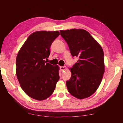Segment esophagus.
Returning a JSON list of instances; mask_svg holds the SVG:
<instances>
[{"label":"esophagus","mask_w":123,"mask_h":123,"mask_svg":"<svg viewBox=\"0 0 123 123\" xmlns=\"http://www.w3.org/2000/svg\"><path fill=\"white\" fill-rule=\"evenodd\" d=\"M66 67H60V70L62 71L65 70L66 69Z\"/></svg>","instance_id":"34e87169"}]
</instances>
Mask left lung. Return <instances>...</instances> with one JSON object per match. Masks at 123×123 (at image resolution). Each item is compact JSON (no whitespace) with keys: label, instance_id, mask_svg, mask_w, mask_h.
<instances>
[{"label":"left lung","instance_id":"1","mask_svg":"<svg viewBox=\"0 0 123 123\" xmlns=\"http://www.w3.org/2000/svg\"><path fill=\"white\" fill-rule=\"evenodd\" d=\"M73 56L79 61L72 68L70 79L66 81L70 93L78 99L92 95L97 90L105 72L102 47L90 33L83 29L61 30Z\"/></svg>","mask_w":123,"mask_h":123}]
</instances>
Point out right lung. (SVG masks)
<instances>
[{"label": "right lung", "mask_w": 123, "mask_h": 123, "mask_svg": "<svg viewBox=\"0 0 123 123\" xmlns=\"http://www.w3.org/2000/svg\"><path fill=\"white\" fill-rule=\"evenodd\" d=\"M59 35L55 31H36L30 35L16 57V75L20 87L30 97L38 100L53 93L59 79L58 66L47 63L52 43Z\"/></svg>", "instance_id": "obj_1"}]
</instances>
